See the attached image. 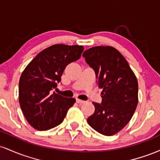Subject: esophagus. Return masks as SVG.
<instances>
[{"label":"esophagus","mask_w":160,"mask_h":160,"mask_svg":"<svg viewBox=\"0 0 160 160\" xmlns=\"http://www.w3.org/2000/svg\"><path fill=\"white\" fill-rule=\"evenodd\" d=\"M76 101H77V102H78V104H83V103H85V102H86L85 101L81 100V99H79V98H77Z\"/></svg>","instance_id":"obj_1"}]
</instances>
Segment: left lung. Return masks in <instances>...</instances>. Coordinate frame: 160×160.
Returning <instances> with one entry per match:
<instances>
[{
  "instance_id": "1",
  "label": "left lung",
  "mask_w": 160,
  "mask_h": 160,
  "mask_svg": "<svg viewBox=\"0 0 160 160\" xmlns=\"http://www.w3.org/2000/svg\"><path fill=\"white\" fill-rule=\"evenodd\" d=\"M94 70L99 88L103 89L101 104L92 102L95 112L87 122L95 131L107 136L127 125L138 104V84L126 58L112 47H94L82 54Z\"/></svg>"
}]
</instances>
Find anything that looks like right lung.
I'll return each instance as SVG.
<instances>
[{
    "label": "right lung",
    "instance_id": "add662e5",
    "mask_svg": "<svg viewBox=\"0 0 160 160\" xmlns=\"http://www.w3.org/2000/svg\"><path fill=\"white\" fill-rule=\"evenodd\" d=\"M82 51V46L52 45L38 53L24 70L19 83V104L35 129L48 130L61 124L74 105L75 98L55 90L66 66L78 60Z\"/></svg>",
    "mask_w": 160,
    "mask_h": 160
}]
</instances>
